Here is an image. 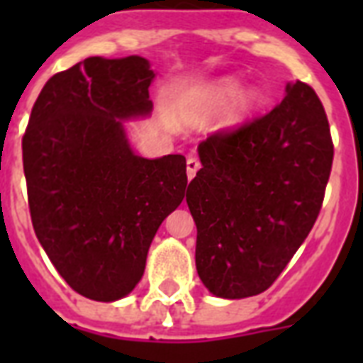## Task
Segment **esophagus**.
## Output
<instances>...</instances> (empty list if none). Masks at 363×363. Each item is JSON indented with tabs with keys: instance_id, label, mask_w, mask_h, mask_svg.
Wrapping results in <instances>:
<instances>
[{
	"instance_id": "esophagus-1",
	"label": "esophagus",
	"mask_w": 363,
	"mask_h": 363,
	"mask_svg": "<svg viewBox=\"0 0 363 363\" xmlns=\"http://www.w3.org/2000/svg\"><path fill=\"white\" fill-rule=\"evenodd\" d=\"M199 160L194 158V156H190V158L186 160V173H188V179H194L196 177V173H198L199 169Z\"/></svg>"
}]
</instances>
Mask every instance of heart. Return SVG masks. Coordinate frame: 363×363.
Here are the masks:
<instances>
[{"label": "heart", "mask_w": 363, "mask_h": 363, "mask_svg": "<svg viewBox=\"0 0 363 363\" xmlns=\"http://www.w3.org/2000/svg\"><path fill=\"white\" fill-rule=\"evenodd\" d=\"M239 88H241V82L233 81V79H228V81H222L220 84H216L213 90H211L207 96H205V105H207V109L216 111L222 109V107H226L230 101H233L239 94ZM256 94L254 92H245L239 96L235 104H233V109L230 113V122H239L241 118L250 113V111L256 107Z\"/></svg>", "instance_id": "obj_1"}]
</instances>
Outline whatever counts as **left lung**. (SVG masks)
Returning a JSON list of instances; mask_svg holds the SVG:
<instances>
[{
  "label": "left lung",
  "mask_w": 363,
  "mask_h": 363,
  "mask_svg": "<svg viewBox=\"0 0 363 363\" xmlns=\"http://www.w3.org/2000/svg\"><path fill=\"white\" fill-rule=\"evenodd\" d=\"M186 203L196 269L211 294L241 299L277 281L315 226L332 171L326 111L296 81L267 115L211 133Z\"/></svg>",
  "instance_id": "8db88e82"
}]
</instances>
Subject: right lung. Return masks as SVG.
<instances>
[{
  "label": "right lung",
  "instance_id": "add662e5",
  "mask_svg": "<svg viewBox=\"0 0 363 363\" xmlns=\"http://www.w3.org/2000/svg\"><path fill=\"white\" fill-rule=\"evenodd\" d=\"M154 71L141 56H92L50 77L22 137L35 235L77 294L115 301L135 288L160 224L181 205L186 160H147L122 121L148 115Z\"/></svg>",
  "mask_w": 363,
  "mask_h": 363
}]
</instances>
